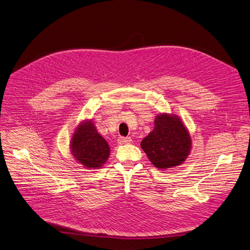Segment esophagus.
I'll list each match as a JSON object with an SVG mask.
<instances>
[{
  "label": "esophagus",
  "instance_id": "obj_1",
  "mask_svg": "<svg viewBox=\"0 0 250 250\" xmlns=\"http://www.w3.org/2000/svg\"><path fill=\"white\" fill-rule=\"evenodd\" d=\"M131 143L130 137H119L118 138V144L119 145H127Z\"/></svg>",
  "mask_w": 250,
  "mask_h": 250
}]
</instances>
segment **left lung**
Masks as SVG:
<instances>
[{
  "mask_svg": "<svg viewBox=\"0 0 250 250\" xmlns=\"http://www.w3.org/2000/svg\"><path fill=\"white\" fill-rule=\"evenodd\" d=\"M154 124L153 131L141 143L149 161L159 169L183 164L191 153L192 139L181 118L174 114H159Z\"/></svg>",
  "mask_w": 250,
  "mask_h": 250,
  "instance_id": "obj_1",
  "label": "left lung"
}]
</instances>
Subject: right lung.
<instances>
[{
	"instance_id": "obj_1",
	"label": "right lung",
	"mask_w": 250,
	"mask_h": 250,
	"mask_svg": "<svg viewBox=\"0 0 250 250\" xmlns=\"http://www.w3.org/2000/svg\"><path fill=\"white\" fill-rule=\"evenodd\" d=\"M69 144L76 161L88 169L103 167L111 152L108 144L97 132L91 119L84 120L76 127Z\"/></svg>"
}]
</instances>
